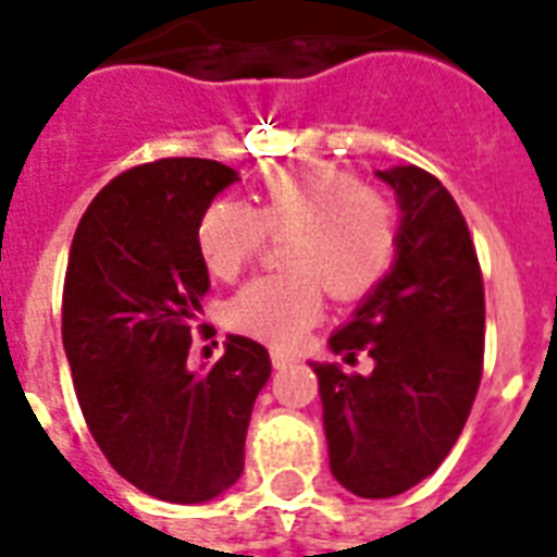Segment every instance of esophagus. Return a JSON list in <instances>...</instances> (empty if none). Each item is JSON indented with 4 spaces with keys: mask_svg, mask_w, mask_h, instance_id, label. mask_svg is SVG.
I'll return each instance as SVG.
<instances>
[{
    "mask_svg": "<svg viewBox=\"0 0 557 557\" xmlns=\"http://www.w3.org/2000/svg\"><path fill=\"white\" fill-rule=\"evenodd\" d=\"M292 362H297V356L295 354H288V350H271V364L274 368H288Z\"/></svg>",
    "mask_w": 557,
    "mask_h": 557,
    "instance_id": "34e87169",
    "label": "esophagus"
}]
</instances>
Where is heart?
<instances>
[{"instance_id": "obj_1", "label": "heart", "mask_w": 557, "mask_h": 557, "mask_svg": "<svg viewBox=\"0 0 557 557\" xmlns=\"http://www.w3.org/2000/svg\"><path fill=\"white\" fill-rule=\"evenodd\" d=\"M286 239L288 274L260 277L227 307L233 330L295 345L324 312V288L338 300L368 295L397 253L394 203L350 172L326 163H283L257 184L253 207L215 201L198 222V250L210 274L236 277L265 242Z\"/></svg>"}]
</instances>
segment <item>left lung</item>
<instances>
[{"label": "left lung", "mask_w": 557, "mask_h": 557, "mask_svg": "<svg viewBox=\"0 0 557 557\" xmlns=\"http://www.w3.org/2000/svg\"><path fill=\"white\" fill-rule=\"evenodd\" d=\"M397 195L388 274L330 335V350L373 359L368 376L309 362L324 409L330 470L364 499H388L438 470L482 380L485 292L453 195L418 165L376 172Z\"/></svg>", "instance_id": "obj_1"}]
</instances>
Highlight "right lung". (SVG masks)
I'll use <instances>...</instances> for the list:
<instances>
[{
    "instance_id": "right-lung-1",
    "label": "right lung",
    "mask_w": 557,
    "mask_h": 557,
    "mask_svg": "<svg viewBox=\"0 0 557 557\" xmlns=\"http://www.w3.org/2000/svg\"><path fill=\"white\" fill-rule=\"evenodd\" d=\"M239 181L231 165L169 157L110 181L84 212L63 283V350L81 411L119 476L163 503H210L245 470L269 350L227 335L189 371L193 321L210 292L198 222Z\"/></svg>"
}]
</instances>
